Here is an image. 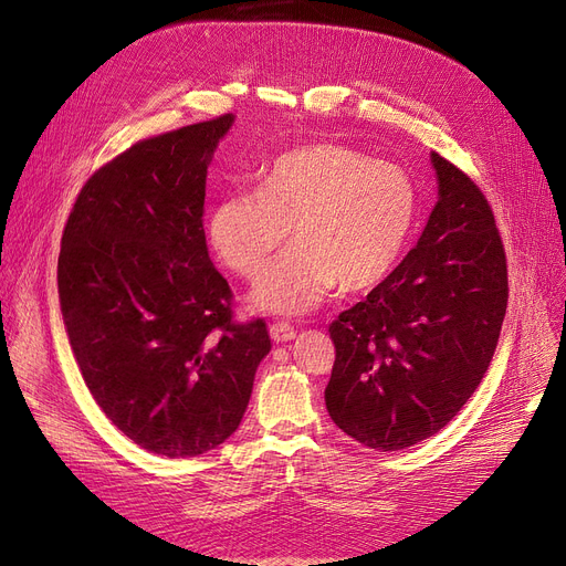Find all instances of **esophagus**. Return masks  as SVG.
I'll list each match as a JSON object with an SVG mask.
<instances>
[{
	"mask_svg": "<svg viewBox=\"0 0 566 566\" xmlns=\"http://www.w3.org/2000/svg\"><path fill=\"white\" fill-rule=\"evenodd\" d=\"M269 332H271V336H273V342H277V344L291 342V338L295 336V327H293L291 323H286V321H275V323H271V325H269Z\"/></svg>",
	"mask_w": 566,
	"mask_h": 566,
	"instance_id": "1",
	"label": "esophagus"
}]
</instances>
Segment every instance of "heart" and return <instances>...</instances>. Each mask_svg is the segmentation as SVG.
<instances>
[{
    "label": "heart",
    "instance_id": "b5f03b06",
    "mask_svg": "<svg viewBox=\"0 0 566 566\" xmlns=\"http://www.w3.org/2000/svg\"><path fill=\"white\" fill-rule=\"evenodd\" d=\"M417 220L411 177L338 143H307L261 172L259 191L224 196L209 237L224 266L252 282L289 239L293 248L252 293L254 305L303 314L338 284L378 286L405 252Z\"/></svg>",
    "mask_w": 566,
    "mask_h": 566
}]
</instances>
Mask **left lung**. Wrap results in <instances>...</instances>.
<instances>
[{"mask_svg":"<svg viewBox=\"0 0 566 566\" xmlns=\"http://www.w3.org/2000/svg\"><path fill=\"white\" fill-rule=\"evenodd\" d=\"M439 202L400 266L329 323L332 421L375 450L437 434L478 389L507 307V259L480 186L432 153Z\"/></svg>","mask_w":566,"mask_h":566,"instance_id":"obj_1","label":"left lung"}]
</instances>
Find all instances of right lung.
<instances>
[{
  "mask_svg": "<svg viewBox=\"0 0 566 566\" xmlns=\"http://www.w3.org/2000/svg\"><path fill=\"white\" fill-rule=\"evenodd\" d=\"M232 116L143 138L74 202L59 297L95 402L134 443L196 458L228 439L271 350L263 318L237 321L205 239L207 166Z\"/></svg>",
  "mask_w": 566,
  "mask_h": 566,
  "instance_id": "obj_1",
  "label": "right lung"
}]
</instances>
